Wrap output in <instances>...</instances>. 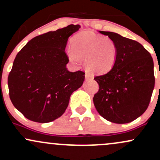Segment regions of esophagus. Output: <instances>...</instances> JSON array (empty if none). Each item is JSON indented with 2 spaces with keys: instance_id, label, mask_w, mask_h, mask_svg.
I'll list each match as a JSON object with an SVG mask.
<instances>
[{
  "instance_id": "34e87169",
  "label": "esophagus",
  "mask_w": 160,
  "mask_h": 160,
  "mask_svg": "<svg viewBox=\"0 0 160 160\" xmlns=\"http://www.w3.org/2000/svg\"><path fill=\"white\" fill-rule=\"evenodd\" d=\"M85 78H86V80H92L93 79V77L92 76L91 74H88V73H86Z\"/></svg>"
}]
</instances>
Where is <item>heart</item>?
Instances as JSON below:
<instances>
[{"mask_svg": "<svg viewBox=\"0 0 160 160\" xmlns=\"http://www.w3.org/2000/svg\"><path fill=\"white\" fill-rule=\"evenodd\" d=\"M71 46L67 50L70 59L76 63L84 59L86 69L93 74L109 72L118 56V47L114 40L91 32L79 33L73 38Z\"/></svg>", "mask_w": 160, "mask_h": 160, "instance_id": "heart-1", "label": "heart"}]
</instances>
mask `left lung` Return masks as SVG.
Instances as JSON below:
<instances>
[{
  "instance_id": "left-lung-1",
  "label": "left lung",
  "mask_w": 160,
  "mask_h": 160,
  "mask_svg": "<svg viewBox=\"0 0 160 160\" xmlns=\"http://www.w3.org/2000/svg\"><path fill=\"white\" fill-rule=\"evenodd\" d=\"M117 43L118 56L107 74L96 76L99 86L93 97L97 111L114 123H128L144 113L155 85L153 61L141 43L114 32H102Z\"/></svg>"
}]
</instances>
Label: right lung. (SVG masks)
Instances as JSON below:
<instances>
[{
	"label": "right lung",
	"mask_w": 160,
	"mask_h": 160,
	"mask_svg": "<svg viewBox=\"0 0 160 160\" xmlns=\"http://www.w3.org/2000/svg\"><path fill=\"white\" fill-rule=\"evenodd\" d=\"M79 25H70L34 38L16 55L8 76L10 98L28 120L49 122L65 113L71 94L82 85L85 73L66 68L68 38Z\"/></svg>",
	"instance_id": "add662e5"
}]
</instances>
